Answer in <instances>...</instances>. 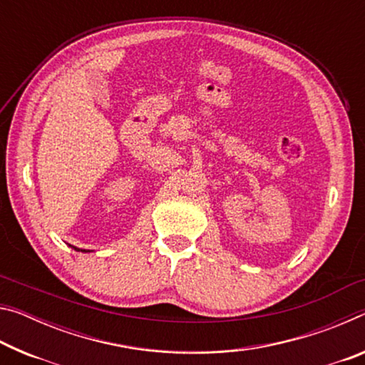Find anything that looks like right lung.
Listing matches in <instances>:
<instances>
[{
	"instance_id": "1",
	"label": "right lung",
	"mask_w": 365,
	"mask_h": 365,
	"mask_svg": "<svg viewBox=\"0 0 365 365\" xmlns=\"http://www.w3.org/2000/svg\"><path fill=\"white\" fill-rule=\"evenodd\" d=\"M72 248H73V250H76V251H82V252H90V251H86V250H78V248H76V246H72Z\"/></svg>"
}]
</instances>
